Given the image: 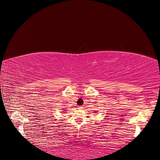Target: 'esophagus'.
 <instances>
[{"label":"esophagus","instance_id":"obj_1","mask_svg":"<svg viewBox=\"0 0 160 160\" xmlns=\"http://www.w3.org/2000/svg\"><path fill=\"white\" fill-rule=\"evenodd\" d=\"M78 109H83V106H79V107H78Z\"/></svg>","mask_w":160,"mask_h":160}]
</instances>
